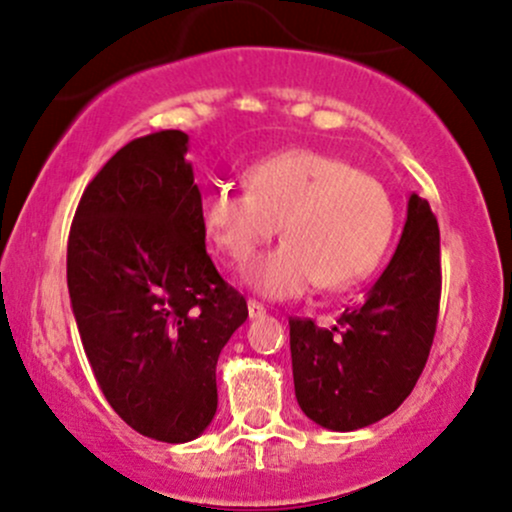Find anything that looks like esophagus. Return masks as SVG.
Here are the masks:
<instances>
[{"label":"esophagus","mask_w":512,"mask_h":512,"mask_svg":"<svg viewBox=\"0 0 512 512\" xmlns=\"http://www.w3.org/2000/svg\"><path fill=\"white\" fill-rule=\"evenodd\" d=\"M263 315H266V307H263L261 302L249 300V317H251V320H258V317H263Z\"/></svg>","instance_id":"34e87169"}]
</instances>
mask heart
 Here are the masks:
<instances>
[{
  "instance_id": "1",
  "label": "heart",
  "mask_w": 512,
  "mask_h": 512,
  "mask_svg": "<svg viewBox=\"0 0 512 512\" xmlns=\"http://www.w3.org/2000/svg\"><path fill=\"white\" fill-rule=\"evenodd\" d=\"M249 190L202 192L200 224L217 251L244 266L283 224L285 241L246 271L271 300L356 283L381 261L393 234V202L373 175L310 148L276 153L246 173Z\"/></svg>"
}]
</instances>
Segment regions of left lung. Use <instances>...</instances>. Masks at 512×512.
Returning <instances> with one entry per match:
<instances>
[{
  "label": "left lung",
  "instance_id": "obj_1",
  "mask_svg": "<svg viewBox=\"0 0 512 512\" xmlns=\"http://www.w3.org/2000/svg\"><path fill=\"white\" fill-rule=\"evenodd\" d=\"M442 266L430 202L410 195L400 244L364 302L337 327L290 320L298 405L320 427L351 432L383 420L415 388L437 329Z\"/></svg>",
  "mask_w": 512,
  "mask_h": 512
}]
</instances>
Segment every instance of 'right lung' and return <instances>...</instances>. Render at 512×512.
Returning a JSON list of instances; mask_svg holds the SVG:
<instances>
[{
	"label": "right lung",
	"mask_w": 512,
	"mask_h": 512,
	"mask_svg": "<svg viewBox=\"0 0 512 512\" xmlns=\"http://www.w3.org/2000/svg\"><path fill=\"white\" fill-rule=\"evenodd\" d=\"M188 134L119 148L80 197L68 239L73 315L104 398L144 437L180 444L217 412V359L249 307L214 268Z\"/></svg>",
	"instance_id": "1"
}]
</instances>
